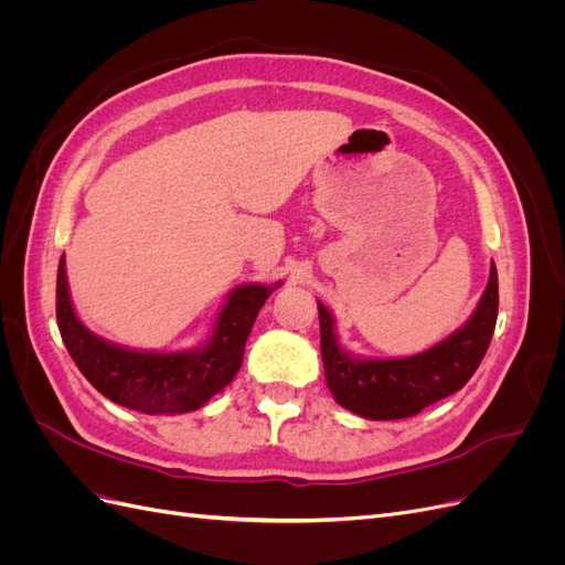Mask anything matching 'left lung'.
<instances>
[{
    "mask_svg": "<svg viewBox=\"0 0 565 565\" xmlns=\"http://www.w3.org/2000/svg\"><path fill=\"white\" fill-rule=\"evenodd\" d=\"M498 268L471 318L436 347L407 358H361L339 344L334 316L318 301L320 351L334 401L365 419H405L465 386L481 365L498 322Z\"/></svg>",
    "mask_w": 565,
    "mask_h": 565,
    "instance_id": "obj_1",
    "label": "left lung"
}]
</instances>
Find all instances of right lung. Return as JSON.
Listing matches in <instances>:
<instances>
[{
  "label": "right lung",
  "instance_id": "1",
  "mask_svg": "<svg viewBox=\"0 0 565 565\" xmlns=\"http://www.w3.org/2000/svg\"><path fill=\"white\" fill-rule=\"evenodd\" d=\"M280 285L245 282L231 289L212 334L195 349L139 351L94 334L77 318L61 256L56 320L67 353L98 393L143 415H183L200 409L233 382L243 365L252 324Z\"/></svg>",
  "mask_w": 565,
  "mask_h": 565
}]
</instances>
